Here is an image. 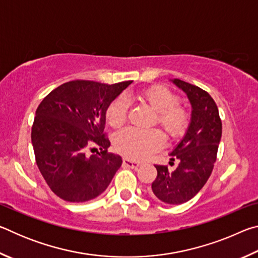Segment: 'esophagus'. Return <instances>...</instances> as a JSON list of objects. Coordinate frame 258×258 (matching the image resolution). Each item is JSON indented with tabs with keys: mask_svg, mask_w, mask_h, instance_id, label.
<instances>
[{
	"mask_svg": "<svg viewBox=\"0 0 258 258\" xmlns=\"http://www.w3.org/2000/svg\"><path fill=\"white\" fill-rule=\"evenodd\" d=\"M123 164L125 166H127V167H131V168H138L140 163H138V161H134V160H131L128 158H124L123 159Z\"/></svg>",
	"mask_w": 258,
	"mask_h": 258,
	"instance_id": "esophagus-1",
	"label": "esophagus"
}]
</instances>
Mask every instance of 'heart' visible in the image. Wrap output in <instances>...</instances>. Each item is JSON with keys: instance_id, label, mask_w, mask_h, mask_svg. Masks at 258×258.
<instances>
[{"instance_id": "b5f03b06", "label": "heart", "mask_w": 258, "mask_h": 258, "mask_svg": "<svg viewBox=\"0 0 258 258\" xmlns=\"http://www.w3.org/2000/svg\"><path fill=\"white\" fill-rule=\"evenodd\" d=\"M140 99L156 111L154 124L159 125L169 139L181 138L189 126L190 113L178 103V97L164 85H152L140 93ZM128 103L124 98H117L106 110L107 123L113 128L126 121ZM115 149L131 159H142L159 150L164 138L158 130L126 128L116 135Z\"/></svg>"}]
</instances>
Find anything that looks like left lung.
<instances>
[{
    "mask_svg": "<svg viewBox=\"0 0 258 258\" xmlns=\"http://www.w3.org/2000/svg\"><path fill=\"white\" fill-rule=\"evenodd\" d=\"M173 83L190 100L191 123L184 138L171 152V160L177 159L180 164L173 172L167 166L155 165L157 177L151 190L161 202L181 205L194 198L211 176L222 137V120L208 92L177 78Z\"/></svg>",
    "mask_w": 258,
    "mask_h": 258,
    "instance_id": "1",
    "label": "left lung"
}]
</instances>
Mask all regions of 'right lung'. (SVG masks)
<instances>
[{
	"label": "right lung",
	"mask_w": 258,
	"mask_h": 258,
	"mask_svg": "<svg viewBox=\"0 0 258 258\" xmlns=\"http://www.w3.org/2000/svg\"><path fill=\"white\" fill-rule=\"evenodd\" d=\"M131 81L104 84L76 80L63 83L42 100L32 126L37 167L50 189L69 203L97 198L107 189L123 160L109 154L104 133L109 104ZM99 147L97 155L86 150Z\"/></svg>",
	"instance_id": "obj_1"
}]
</instances>
